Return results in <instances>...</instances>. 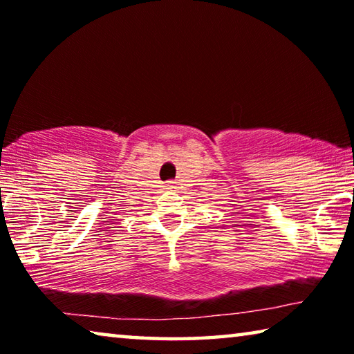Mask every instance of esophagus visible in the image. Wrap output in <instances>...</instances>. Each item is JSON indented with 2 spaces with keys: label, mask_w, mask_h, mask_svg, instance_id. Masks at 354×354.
<instances>
[{
  "label": "esophagus",
  "mask_w": 354,
  "mask_h": 354,
  "mask_svg": "<svg viewBox=\"0 0 354 354\" xmlns=\"http://www.w3.org/2000/svg\"><path fill=\"white\" fill-rule=\"evenodd\" d=\"M175 187H176V185H175V183H173V181H169V183L165 184V189H169V190L170 189H175Z\"/></svg>",
  "instance_id": "34e87169"
}]
</instances>
